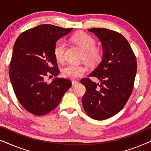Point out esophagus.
<instances>
[{"mask_svg": "<svg viewBox=\"0 0 151 151\" xmlns=\"http://www.w3.org/2000/svg\"><path fill=\"white\" fill-rule=\"evenodd\" d=\"M71 83H72V85L75 86V85H76V84H78V83H79V82L77 81V80H72Z\"/></svg>", "mask_w": 151, "mask_h": 151, "instance_id": "esophagus-1", "label": "esophagus"}]
</instances>
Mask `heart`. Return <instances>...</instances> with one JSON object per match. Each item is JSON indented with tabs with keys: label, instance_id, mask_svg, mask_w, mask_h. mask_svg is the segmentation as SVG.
I'll use <instances>...</instances> for the list:
<instances>
[{
	"label": "heart",
	"instance_id": "1",
	"mask_svg": "<svg viewBox=\"0 0 151 151\" xmlns=\"http://www.w3.org/2000/svg\"><path fill=\"white\" fill-rule=\"evenodd\" d=\"M72 40L84 51V59L88 65H96L102 59V52L99 47H96V40L87 34L78 33L72 37ZM66 42L60 40L56 43L54 48V55L58 62H63L65 58L66 51ZM87 71L84 65H69L62 70V75L69 79H76L83 76Z\"/></svg>",
	"mask_w": 151,
	"mask_h": 151
}]
</instances>
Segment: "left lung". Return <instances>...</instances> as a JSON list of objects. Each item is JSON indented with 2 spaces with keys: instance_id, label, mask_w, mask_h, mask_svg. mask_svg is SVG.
I'll return each mask as SVG.
<instances>
[{
  "instance_id": "obj_1",
  "label": "left lung",
  "mask_w": 151,
  "mask_h": 151,
  "mask_svg": "<svg viewBox=\"0 0 151 151\" xmlns=\"http://www.w3.org/2000/svg\"><path fill=\"white\" fill-rule=\"evenodd\" d=\"M100 40L102 60L89 76L96 83L82 78L86 87L82 105L88 116L104 120L119 113L131 96L137 72V60L129 42L122 35L104 28L88 29Z\"/></svg>"
}]
</instances>
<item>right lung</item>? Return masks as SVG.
Instances as JSON below:
<instances>
[{"instance_id": "obj_1", "label": "right lung", "mask_w": 151, "mask_h": 151, "mask_svg": "<svg viewBox=\"0 0 151 151\" xmlns=\"http://www.w3.org/2000/svg\"><path fill=\"white\" fill-rule=\"evenodd\" d=\"M72 29L40 24L16 39L10 63V81L20 104L32 114L43 115L53 110L71 87V81L65 78H55L47 83L45 77L59 74L55 43Z\"/></svg>"}]
</instances>
